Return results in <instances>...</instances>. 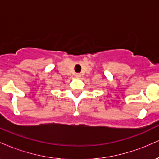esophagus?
<instances>
[{
	"label": "esophagus",
	"instance_id": "1",
	"mask_svg": "<svg viewBox=\"0 0 159 159\" xmlns=\"http://www.w3.org/2000/svg\"><path fill=\"white\" fill-rule=\"evenodd\" d=\"M75 77L77 78H80L81 77V75L80 74V73H76L75 74Z\"/></svg>",
	"mask_w": 159,
	"mask_h": 159
}]
</instances>
